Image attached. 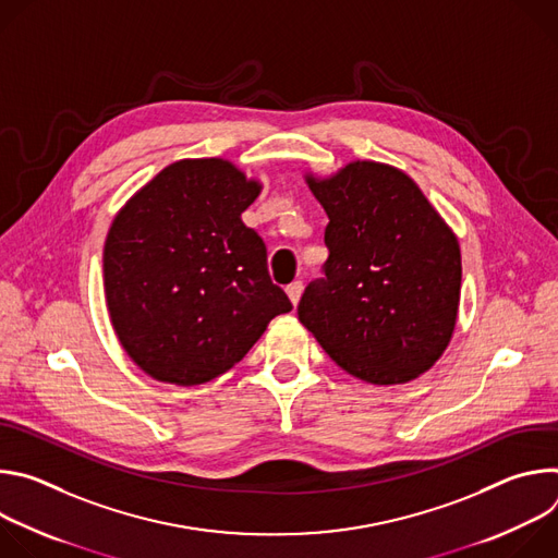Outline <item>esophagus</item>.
Segmentation results:
<instances>
[{
  "label": "esophagus",
  "mask_w": 558,
  "mask_h": 558,
  "mask_svg": "<svg viewBox=\"0 0 558 558\" xmlns=\"http://www.w3.org/2000/svg\"><path fill=\"white\" fill-rule=\"evenodd\" d=\"M287 295H289V300L293 302V306L300 302V295H302V282L300 280H295V282H291L289 287H287Z\"/></svg>",
  "instance_id": "34e87169"
}]
</instances>
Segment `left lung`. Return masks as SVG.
<instances>
[{"label":"left lung","instance_id":"left-lung-1","mask_svg":"<svg viewBox=\"0 0 558 558\" xmlns=\"http://www.w3.org/2000/svg\"><path fill=\"white\" fill-rule=\"evenodd\" d=\"M329 216L325 278L308 282L300 323L347 373L404 384L446 351L459 308L461 254L444 218L402 170L353 161L306 177Z\"/></svg>","mask_w":558,"mask_h":558}]
</instances>
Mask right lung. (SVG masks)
I'll return each mask as SVG.
<instances>
[{
    "label": "right lung",
    "instance_id": "obj_1",
    "mask_svg": "<svg viewBox=\"0 0 558 558\" xmlns=\"http://www.w3.org/2000/svg\"><path fill=\"white\" fill-rule=\"evenodd\" d=\"M258 194L260 183L222 158H185L112 220L104 247L110 320L154 379L218 377L293 308L271 282L263 238L241 218Z\"/></svg>",
    "mask_w": 558,
    "mask_h": 558
}]
</instances>
